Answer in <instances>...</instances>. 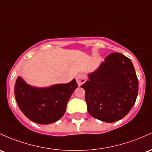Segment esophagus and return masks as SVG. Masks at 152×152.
<instances>
[{
    "mask_svg": "<svg viewBox=\"0 0 152 152\" xmlns=\"http://www.w3.org/2000/svg\"><path fill=\"white\" fill-rule=\"evenodd\" d=\"M86 76L84 74H79L78 75L77 77H76V81H77V84L79 86H81L84 83L86 82Z\"/></svg>",
    "mask_w": 152,
    "mask_h": 152,
    "instance_id": "obj_1",
    "label": "esophagus"
}]
</instances>
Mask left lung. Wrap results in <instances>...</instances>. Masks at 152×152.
<instances>
[{
  "instance_id": "left-lung-1",
  "label": "left lung",
  "mask_w": 152,
  "mask_h": 152,
  "mask_svg": "<svg viewBox=\"0 0 152 152\" xmlns=\"http://www.w3.org/2000/svg\"><path fill=\"white\" fill-rule=\"evenodd\" d=\"M81 87L90 115L106 123L124 118L136 102L138 81L133 63L119 53L107 56Z\"/></svg>"
}]
</instances>
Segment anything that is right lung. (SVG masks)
Instances as JSON below:
<instances>
[{"label": "right lung", "mask_w": 152, "mask_h": 152, "mask_svg": "<svg viewBox=\"0 0 152 152\" xmlns=\"http://www.w3.org/2000/svg\"><path fill=\"white\" fill-rule=\"evenodd\" d=\"M77 86L73 79L68 84L39 89L29 86L18 77L14 94L18 106L25 115L33 122L46 125L62 118L68 102Z\"/></svg>", "instance_id": "obj_1"}]
</instances>
